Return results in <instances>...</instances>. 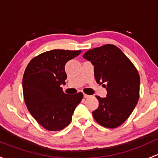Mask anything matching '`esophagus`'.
Returning <instances> with one entry per match:
<instances>
[{"mask_svg": "<svg viewBox=\"0 0 158 158\" xmlns=\"http://www.w3.org/2000/svg\"><path fill=\"white\" fill-rule=\"evenodd\" d=\"M83 97L85 98H89L90 97V96L89 95V94H83Z\"/></svg>", "mask_w": 158, "mask_h": 158, "instance_id": "esophagus-1", "label": "esophagus"}]
</instances>
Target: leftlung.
I'll return each instance as SVG.
<instances>
[{"mask_svg": "<svg viewBox=\"0 0 158 158\" xmlns=\"http://www.w3.org/2000/svg\"><path fill=\"white\" fill-rule=\"evenodd\" d=\"M83 57L94 66V78L107 89V97L96 96L98 108L92 112L96 122L114 129L130 116L139 98L140 77L137 69L120 49L105 44L88 51Z\"/></svg>", "mask_w": 158, "mask_h": 158, "instance_id": "obj_1", "label": "left lung"}]
</instances>
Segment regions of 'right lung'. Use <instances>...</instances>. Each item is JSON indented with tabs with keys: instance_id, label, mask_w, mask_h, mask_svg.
<instances>
[{
	"instance_id": "add662e5",
	"label": "right lung",
	"mask_w": 158,
	"mask_h": 158,
	"mask_svg": "<svg viewBox=\"0 0 158 158\" xmlns=\"http://www.w3.org/2000/svg\"><path fill=\"white\" fill-rule=\"evenodd\" d=\"M81 51L52 50L34 57L29 63L23 78L24 101L31 115L49 131H59L71 122L76 106L83 94H67L61 85L67 78L66 63Z\"/></svg>"
}]
</instances>
